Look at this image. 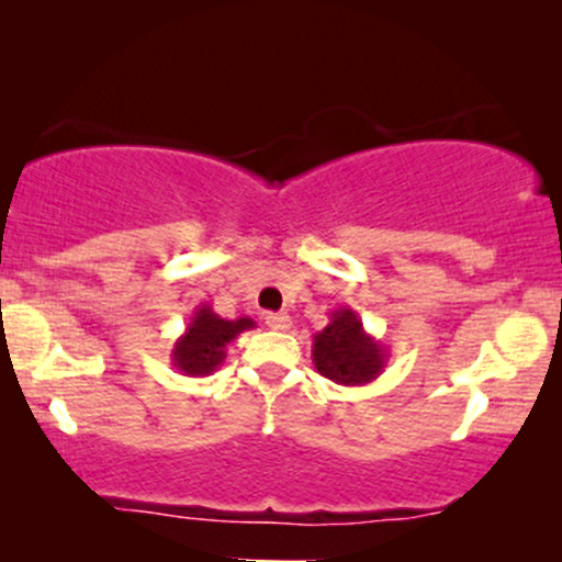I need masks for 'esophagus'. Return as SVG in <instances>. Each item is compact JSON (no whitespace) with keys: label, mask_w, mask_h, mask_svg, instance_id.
<instances>
[{"label":"esophagus","mask_w":562,"mask_h":562,"mask_svg":"<svg viewBox=\"0 0 562 562\" xmlns=\"http://www.w3.org/2000/svg\"><path fill=\"white\" fill-rule=\"evenodd\" d=\"M267 327H272V330H280V333H285V330H290V325H293V322H290V317L288 314H274V312H269L267 317Z\"/></svg>","instance_id":"obj_1"}]
</instances>
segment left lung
Instances as JSON below:
<instances>
[{"label": "left lung", "mask_w": 562, "mask_h": 562, "mask_svg": "<svg viewBox=\"0 0 562 562\" xmlns=\"http://www.w3.org/2000/svg\"><path fill=\"white\" fill-rule=\"evenodd\" d=\"M312 359L319 375L338 385H367L380 378L389 348L364 330L362 319L348 306L330 312L325 330L314 335Z\"/></svg>", "instance_id": "1"}]
</instances>
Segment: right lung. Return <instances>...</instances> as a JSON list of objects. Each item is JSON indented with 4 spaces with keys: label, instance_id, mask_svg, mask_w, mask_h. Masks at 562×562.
I'll return each mask as SVG.
<instances>
[{
    "label": "right lung",
    "instance_id": "1",
    "mask_svg": "<svg viewBox=\"0 0 562 562\" xmlns=\"http://www.w3.org/2000/svg\"><path fill=\"white\" fill-rule=\"evenodd\" d=\"M254 327L256 322L250 317L224 319L209 303H200L187 330L179 335L171 348V364L190 378L211 375L227 359V346L232 340Z\"/></svg>",
    "mask_w": 562,
    "mask_h": 562
}]
</instances>
